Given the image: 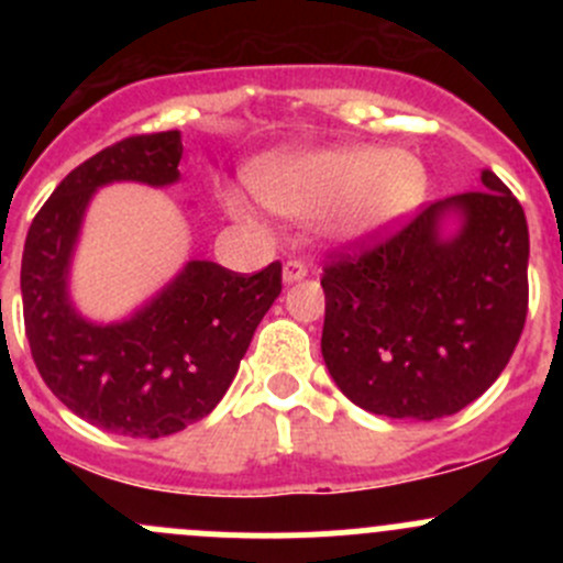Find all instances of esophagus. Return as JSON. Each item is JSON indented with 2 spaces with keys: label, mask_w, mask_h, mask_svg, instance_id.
Segmentation results:
<instances>
[{
  "label": "esophagus",
  "mask_w": 563,
  "mask_h": 563,
  "mask_svg": "<svg viewBox=\"0 0 563 563\" xmlns=\"http://www.w3.org/2000/svg\"><path fill=\"white\" fill-rule=\"evenodd\" d=\"M305 275H308V266H305V261L291 258V261H286V264H283V280H286V283L302 280Z\"/></svg>",
  "instance_id": "34e87169"
}]
</instances>
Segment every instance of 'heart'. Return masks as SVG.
<instances>
[{
	"label": "heart",
	"mask_w": 563,
	"mask_h": 563,
	"mask_svg": "<svg viewBox=\"0 0 563 563\" xmlns=\"http://www.w3.org/2000/svg\"><path fill=\"white\" fill-rule=\"evenodd\" d=\"M255 196L291 220L321 218L334 236L360 240L406 218L424 196L428 174L406 152L349 146L313 155L280 157L253 174ZM225 209L253 223L255 209L242 192L225 196Z\"/></svg>",
	"instance_id": "obj_1"
}]
</instances>
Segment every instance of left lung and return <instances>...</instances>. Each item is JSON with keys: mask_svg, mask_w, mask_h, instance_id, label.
I'll return each instance as SVG.
<instances>
[{"mask_svg": "<svg viewBox=\"0 0 563 563\" xmlns=\"http://www.w3.org/2000/svg\"><path fill=\"white\" fill-rule=\"evenodd\" d=\"M482 185L327 255L321 354L365 411L450 417L507 367L528 313V225L496 174L482 172ZM446 211L464 225L441 241Z\"/></svg>", "mask_w": 563, "mask_h": 563, "instance_id": "left-lung-1", "label": "left lung"}]
</instances>
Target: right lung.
<instances>
[{
    "label": "right lung",
    "mask_w": 563,
    "mask_h": 563,
    "mask_svg": "<svg viewBox=\"0 0 563 563\" xmlns=\"http://www.w3.org/2000/svg\"><path fill=\"white\" fill-rule=\"evenodd\" d=\"M179 161V130L106 146L51 192L21 258L26 340L43 382L89 424L130 439H163L207 417L283 288L280 261L255 275L190 261L130 321L98 327L73 310L67 266L92 192L122 179L172 185Z\"/></svg>",
    "instance_id": "obj_1"
}]
</instances>
